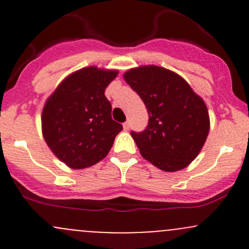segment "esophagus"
<instances>
[{"label":"esophagus","instance_id":"obj_1","mask_svg":"<svg viewBox=\"0 0 249 249\" xmlns=\"http://www.w3.org/2000/svg\"><path fill=\"white\" fill-rule=\"evenodd\" d=\"M123 126H124L125 131H127V130L130 129V123H129V122H125L124 124H123Z\"/></svg>","mask_w":249,"mask_h":249}]
</instances>
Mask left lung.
<instances>
[{
	"label": "left lung",
	"mask_w": 249,
	"mask_h": 249,
	"mask_svg": "<svg viewBox=\"0 0 249 249\" xmlns=\"http://www.w3.org/2000/svg\"><path fill=\"white\" fill-rule=\"evenodd\" d=\"M124 78L149 114L143 131H131L142 157L162 171L187 167L197 157L210 131L203 100L182 77L159 66L132 69Z\"/></svg>",
	"instance_id": "left-lung-1"
}]
</instances>
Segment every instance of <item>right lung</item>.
Listing matches in <instances>:
<instances>
[{
    "mask_svg": "<svg viewBox=\"0 0 249 249\" xmlns=\"http://www.w3.org/2000/svg\"><path fill=\"white\" fill-rule=\"evenodd\" d=\"M117 71L87 67L69 76L47 100L42 131L47 144L72 169H85L104 159L123 125L112 119L105 96Z\"/></svg>",
    "mask_w": 249,
    "mask_h": 249,
    "instance_id": "1",
    "label": "right lung"
}]
</instances>
